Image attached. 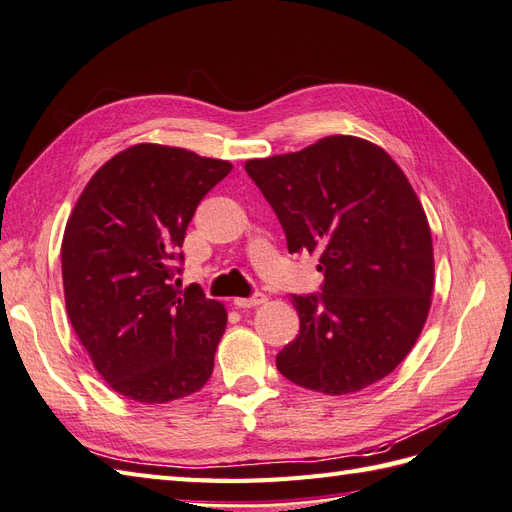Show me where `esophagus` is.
<instances>
[{"instance_id": "obj_1", "label": "esophagus", "mask_w": 512, "mask_h": 512, "mask_svg": "<svg viewBox=\"0 0 512 512\" xmlns=\"http://www.w3.org/2000/svg\"><path fill=\"white\" fill-rule=\"evenodd\" d=\"M267 303V297L265 294H254V297H250V299H235V305L239 307V309H250V307H258V305H265Z\"/></svg>"}]
</instances>
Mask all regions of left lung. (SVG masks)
<instances>
[{
    "label": "left lung",
    "instance_id": "8db88e82",
    "mask_svg": "<svg viewBox=\"0 0 512 512\" xmlns=\"http://www.w3.org/2000/svg\"><path fill=\"white\" fill-rule=\"evenodd\" d=\"M280 220L288 252L316 254L318 297L292 294L301 331L275 365L290 382L350 395L386 378L421 335L433 294V243L404 170L376 143L324 136L245 162Z\"/></svg>",
    "mask_w": 512,
    "mask_h": 512
}]
</instances>
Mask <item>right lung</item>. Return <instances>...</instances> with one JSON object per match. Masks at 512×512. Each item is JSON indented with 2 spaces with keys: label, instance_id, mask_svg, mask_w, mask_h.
I'll list each match as a JSON object with an SVG mask.
<instances>
[{
  "label": "right lung",
  "instance_id": "add662e5",
  "mask_svg": "<svg viewBox=\"0 0 512 512\" xmlns=\"http://www.w3.org/2000/svg\"><path fill=\"white\" fill-rule=\"evenodd\" d=\"M226 160L141 143L119 151L70 213L61 241L68 318L111 389L168 404L203 389L226 331V307L196 284L179 292L175 260Z\"/></svg>",
  "mask_w": 512,
  "mask_h": 512
}]
</instances>
